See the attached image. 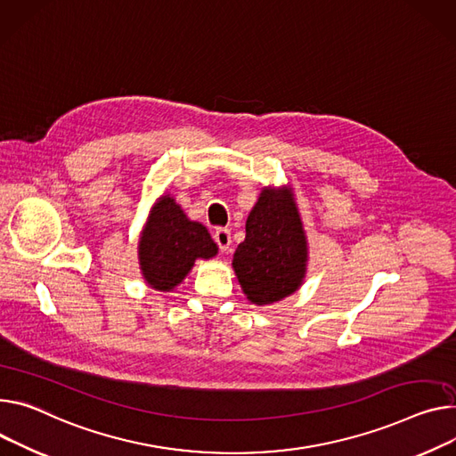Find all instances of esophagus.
<instances>
[{"instance_id":"1","label":"esophagus","mask_w":456,"mask_h":456,"mask_svg":"<svg viewBox=\"0 0 456 456\" xmlns=\"http://www.w3.org/2000/svg\"><path fill=\"white\" fill-rule=\"evenodd\" d=\"M214 239L217 242V247L221 252H228L230 244H232V235H230V230L226 228H217L216 233H214Z\"/></svg>"}]
</instances>
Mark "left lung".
Returning a JSON list of instances; mask_svg holds the SVG:
<instances>
[{
  "label": "left lung",
  "mask_w": 456,
  "mask_h": 456,
  "mask_svg": "<svg viewBox=\"0 0 456 456\" xmlns=\"http://www.w3.org/2000/svg\"><path fill=\"white\" fill-rule=\"evenodd\" d=\"M306 265L308 240L294 190L263 188L232 259L244 296L256 306L283 301L303 285Z\"/></svg>",
  "instance_id": "left-lung-1"
}]
</instances>
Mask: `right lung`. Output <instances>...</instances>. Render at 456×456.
<instances>
[{
	"label": "right lung",
	"mask_w": 456,
	"mask_h": 456,
	"mask_svg": "<svg viewBox=\"0 0 456 456\" xmlns=\"http://www.w3.org/2000/svg\"><path fill=\"white\" fill-rule=\"evenodd\" d=\"M217 252L206 226L191 221L169 193L155 200L138 237L140 273L151 289L173 292L197 259H212Z\"/></svg>",
	"instance_id": "1"
}]
</instances>
